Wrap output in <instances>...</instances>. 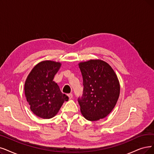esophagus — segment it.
Masks as SVG:
<instances>
[{
    "instance_id": "34e87169",
    "label": "esophagus",
    "mask_w": 154,
    "mask_h": 154,
    "mask_svg": "<svg viewBox=\"0 0 154 154\" xmlns=\"http://www.w3.org/2000/svg\"><path fill=\"white\" fill-rule=\"evenodd\" d=\"M67 96H68V97H69V99H72V97H73V95H72V94H68V95H67Z\"/></svg>"
}]
</instances>
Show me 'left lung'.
<instances>
[{
    "label": "left lung",
    "mask_w": 154,
    "mask_h": 154,
    "mask_svg": "<svg viewBox=\"0 0 154 154\" xmlns=\"http://www.w3.org/2000/svg\"><path fill=\"white\" fill-rule=\"evenodd\" d=\"M83 90L78 98L82 115L88 121H97L112 111L118 100L120 86L110 66L101 60L79 64Z\"/></svg>",
    "instance_id": "obj_1"
}]
</instances>
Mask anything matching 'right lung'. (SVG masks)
Wrapping results in <instances>:
<instances>
[{"label": "right lung", "mask_w": 154, "mask_h": 154, "mask_svg": "<svg viewBox=\"0 0 154 154\" xmlns=\"http://www.w3.org/2000/svg\"><path fill=\"white\" fill-rule=\"evenodd\" d=\"M60 67V63L42 61L33 67L25 82L24 94L30 109L40 118H53L63 103L69 100L53 81Z\"/></svg>", "instance_id": "add662e5"}]
</instances>
